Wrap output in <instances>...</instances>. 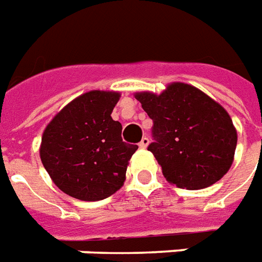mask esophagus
<instances>
[{"label": "esophagus", "instance_id": "1", "mask_svg": "<svg viewBox=\"0 0 262 262\" xmlns=\"http://www.w3.org/2000/svg\"><path fill=\"white\" fill-rule=\"evenodd\" d=\"M147 145H149V138H147V137H143V138L141 139V142H139V147H141V149H146Z\"/></svg>", "mask_w": 262, "mask_h": 262}]
</instances>
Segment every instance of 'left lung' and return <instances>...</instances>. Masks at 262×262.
I'll use <instances>...</instances> for the list:
<instances>
[{"mask_svg": "<svg viewBox=\"0 0 262 262\" xmlns=\"http://www.w3.org/2000/svg\"><path fill=\"white\" fill-rule=\"evenodd\" d=\"M153 120L147 150L163 176L178 188L198 190L215 184L233 163L237 133L231 116L196 86L171 82L161 94L135 92Z\"/></svg>", "mask_w": 262, "mask_h": 262, "instance_id": "obj_1", "label": "left lung"}]
</instances>
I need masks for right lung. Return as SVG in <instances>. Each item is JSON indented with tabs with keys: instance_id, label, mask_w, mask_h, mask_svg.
<instances>
[{
	"instance_id": "right-lung-1",
	"label": "right lung",
	"mask_w": 262,
	"mask_h": 262,
	"mask_svg": "<svg viewBox=\"0 0 262 262\" xmlns=\"http://www.w3.org/2000/svg\"><path fill=\"white\" fill-rule=\"evenodd\" d=\"M120 92L88 91L69 102L42 133L40 157L59 189L84 202L116 193L124 185L137 145L121 139L112 119Z\"/></svg>"
}]
</instances>
